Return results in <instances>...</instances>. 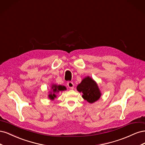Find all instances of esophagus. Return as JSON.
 <instances>
[{
	"mask_svg": "<svg viewBox=\"0 0 145 145\" xmlns=\"http://www.w3.org/2000/svg\"><path fill=\"white\" fill-rule=\"evenodd\" d=\"M67 85L68 88H69L70 89H73L74 88V83L72 82H68L67 83Z\"/></svg>",
	"mask_w": 145,
	"mask_h": 145,
	"instance_id": "obj_1",
	"label": "esophagus"
}]
</instances>
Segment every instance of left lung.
<instances>
[{"instance_id":"left-lung-1","label":"left lung","mask_w":145,"mask_h":145,"mask_svg":"<svg viewBox=\"0 0 145 145\" xmlns=\"http://www.w3.org/2000/svg\"><path fill=\"white\" fill-rule=\"evenodd\" d=\"M77 90L82 93V97L89 103L97 101L102 95L99 86L89 76L85 77L77 86Z\"/></svg>"}]
</instances>
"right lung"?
Here are the masks:
<instances>
[{"instance_id": "1", "label": "right lung", "mask_w": 145, "mask_h": 145, "mask_svg": "<svg viewBox=\"0 0 145 145\" xmlns=\"http://www.w3.org/2000/svg\"><path fill=\"white\" fill-rule=\"evenodd\" d=\"M67 90V88L63 85H57L56 84H52L51 86V90L49 91V94L48 97L51 100H54L57 97V94L59 93L60 91H63Z\"/></svg>"}]
</instances>
